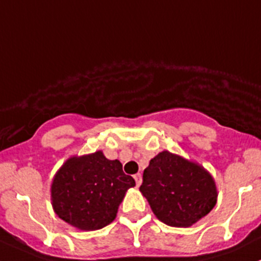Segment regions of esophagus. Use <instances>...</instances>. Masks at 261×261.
I'll use <instances>...</instances> for the list:
<instances>
[{"label": "esophagus", "instance_id": "34e87169", "mask_svg": "<svg viewBox=\"0 0 261 261\" xmlns=\"http://www.w3.org/2000/svg\"><path fill=\"white\" fill-rule=\"evenodd\" d=\"M134 179H135V181H136V186H140L141 184V174L140 173H138V174H135L134 175Z\"/></svg>", "mask_w": 261, "mask_h": 261}]
</instances>
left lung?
Returning a JSON list of instances; mask_svg holds the SVG:
<instances>
[{
  "label": "left lung",
  "instance_id": "8db88e82",
  "mask_svg": "<svg viewBox=\"0 0 261 261\" xmlns=\"http://www.w3.org/2000/svg\"><path fill=\"white\" fill-rule=\"evenodd\" d=\"M140 191L154 215L174 227H188L211 212L217 191L208 172L179 155L162 151L144 170Z\"/></svg>",
  "mask_w": 261,
  "mask_h": 261
}]
</instances>
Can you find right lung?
<instances>
[{
	"label": "right lung",
	"mask_w": 261,
	"mask_h": 261,
	"mask_svg": "<svg viewBox=\"0 0 261 261\" xmlns=\"http://www.w3.org/2000/svg\"><path fill=\"white\" fill-rule=\"evenodd\" d=\"M134 186L122 164L102 151L73 156L53 180V207L63 221L80 230H99L115 220L118 204Z\"/></svg>",
	"instance_id": "right-lung-1"
}]
</instances>
